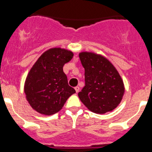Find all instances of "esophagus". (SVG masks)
Masks as SVG:
<instances>
[{
  "label": "esophagus",
  "mask_w": 152,
  "mask_h": 152,
  "mask_svg": "<svg viewBox=\"0 0 152 152\" xmlns=\"http://www.w3.org/2000/svg\"><path fill=\"white\" fill-rule=\"evenodd\" d=\"M74 89H75V91H76V92L78 93V92H79V87H78V86L75 87Z\"/></svg>",
  "instance_id": "1"
}]
</instances>
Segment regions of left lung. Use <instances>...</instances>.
<instances>
[{
    "instance_id": "left-lung-1",
    "label": "left lung",
    "mask_w": 152,
    "mask_h": 152,
    "mask_svg": "<svg viewBox=\"0 0 152 152\" xmlns=\"http://www.w3.org/2000/svg\"><path fill=\"white\" fill-rule=\"evenodd\" d=\"M85 68V85L78 94L91 111L104 113L116 108L123 99L124 84L115 67L105 57L91 52L79 53Z\"/></svg>"
}]
</instances>
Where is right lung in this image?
<instances>
[{"instance_id": "1", "label": "right lung", "mask_w": 152, "mask_h": 152, "mask_svg": "<svg viewBox=\"0 0 152 152\" xmlns=\"http://www.w3.org/2000/svg\"><path fill=\"white\" fill-rule=\"evenodd\" d=\"M68 50L55 48L45 51L29 70L24 93L31 107L45 115L59 111L76 91L69 86L63 66L73 58Z\"/></svg>"}]
</instances>
